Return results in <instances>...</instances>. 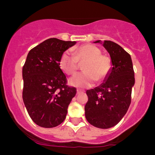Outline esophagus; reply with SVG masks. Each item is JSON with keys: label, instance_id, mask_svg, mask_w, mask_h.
I'll return each instance as SVG.
<instances>
[{"label": "esophagus", "instance_id": "obj_1", "mask_svg": "<svg viewBox=\"0 0 155 155\" xmlns=\"http://www.w3.org/2000/svg\"><path fill=\"white\" fill-rule=\"evenodd\" d=\"M84 92V91L83 89H80V88H78L77 89V94H79V93H83Z\"/></svg>", "mask_w": 155, "mask_h": 155}]
</instances>
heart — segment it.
Wrapping results in <instances>:
<instances>
[{
	"label": "heart",
	"mask_w": 155,
	"mask_h": 155,
	"mask_svg": "<svg viewBox=\"0 0 155 155\" xmlns=\"http://www.w3.org/2000/svg\"><path fill=\"white\" fill-rule=\"evenodd\" d=\"M78 63L83 64L84 72L78 74L69 80L74 87H87L93 85L95 81L105 80L112 68V61L108 56L102 54L99 48L85 44L75 49L73 54L66 51L61 55L59 65L64 73L74 75L78 69Z\"/></svg>",
	"instance_id": "obj_1"
}]
</instances>
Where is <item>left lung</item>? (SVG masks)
I'll list each match as a JSON object with an SVG mask.
<instances>
[{
  "label": "left lung",
  "mask_w": 155,
  "mask_h": 155,
  "mask_svg": "<svg viewBox=\"0 0 155 155\" xmlns=\"http://www.w3.org/2000/svg\"><path fill=\"white\" fill-rule=\"evenodd\" d=\"M94 42L102 43L101 40ZM102 45L110 55L112 68L102 84L86 91L88 100L84 111L90 124L108 129L116 126L127 113L135 78L130 55L112 41L105 40Z\"/></svg>",
  "instance_id": "obj_1"
}]
</instances>
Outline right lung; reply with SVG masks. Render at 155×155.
I'll return each mask as SVG.
<instances>
[{
    "mask_svg": "<svg viewBox=\"0 0 155 155\" xmlns=\"http://www.w3.org/2000/svg\"><path fill=\"white\" fill-rule=\"evenodd\" d=\"M75 41L51 38L31 49L22 68V98L32 121L52 128L62 124L76 88L66 84L67 78L59 65L61 55Z\"/></svg>",
    "mask_w": 155,
    "mask_h": 155,
    "instance_id": "obj_1",
    "label": "right lung"
}]
</instances>
